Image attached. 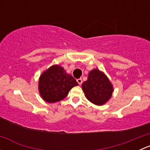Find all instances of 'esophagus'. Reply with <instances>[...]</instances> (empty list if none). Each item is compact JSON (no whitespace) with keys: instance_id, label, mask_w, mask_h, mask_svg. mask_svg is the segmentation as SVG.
Instances as JSON below:
<instances>
[{"instance_id":"obj_1","label":"esophagus","mask_w":150,"mask_h":150,"mask_svg":"<svg viewBox=\"0 0 150 150\" xmlns=\"http://www.w3.org/2000/svg\"><path fill=\"white\" fill-rule=\"evenodd\" d=\"M77 82L78 83V84H79V85H81V84H82V83H83V81H82V79H81V78H78V79H77Z\"/></svg>"}]
</instances>
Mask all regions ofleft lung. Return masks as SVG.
Returning a JSON list of instances; mask_svg holds the SVG:
<instances>
[{"label": "left lung", "mask_w": 150, "mask_h": 150, "mask_svg": "<svg viewBox=\"0 0 150 150\" xmlns=\"http://www.w3.org/2000/svg\"><path fill=\"white\" fill-rule=\"evenodd\" d=\"M82 90L89 102L102 106L110 100L114 88L104 72L93 69L89 72L87 81L82 83Z\"/></svg>", "instance_id": "8db88e82"}]
</instances>
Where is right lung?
Listing matches in <instances>:
<instances>
[{"label":"right lung","instance_id":"add662e5","mask_svg":"<svg viewBox=\"0 0 150 150\" xmlns=\"http://www.w3.org/2000/svg\"><path fill=\"white\" fill-rule=\"evenodd\" d=\"M77 86L78 83L75 78L67 73L64 67L54 64L40 75L38 91L43 100L48 103H55L64 99L69 91Z\"/></svg>","mask_w":150,"mask_h":150}]
</instances>
